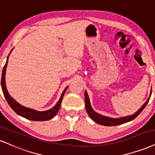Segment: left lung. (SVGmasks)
I'll return each instance as SVG.
<instances>
[{
	"label": "left lung",
	"mask_w": 155,
	"mask_h": 155,
	"mask_svg": "<svg viewBox=\"0 0 155 155\" xmlns=\"http://www.w3.org/2000/svg\"><path fill=\"white\" fill-rule=\"evenodd\" d=\"M152 95V91H151L150 96ZM150 98H148V100L144 103V104L139 109L137 110V111L134 114L131 116H125V117H121V118H109L107 117V116H104L101 115V114H97L96 112H95L94 110H93L92 107L91 106V104H90V101L88 95H87V91H85V108H86V110L88 114L90 117H91L95 122H96L97 124H101V125L103 126H107V127H110V126H117L120 125V124L127 123V122H129L130 121H132L133 119H134L137 116L140 114L141 112L144 110L145 106H147V103L150 101Z\"/></svg>",
	"instance_id": "8db88e82"
}]
</instances>
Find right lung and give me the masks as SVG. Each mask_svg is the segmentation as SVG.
<instances>
[{
	"label": "right lung",
	"instance_id": "obj_1",
	"mask_svg": "<svg viewBox=\"0 0 155 155\" xmlns=\"http://www.w3.org/2000/svg\"><path fill=\"white\" fill-rule=\"evenodd\" d=\"M8 58H7L6 62H5V64L4 65V67H3V72H2L1 87H2V91H3V95H4L8 104L9 106H11V108H12V109L14 110L17 114H18V115L22 116V117L24 118H27V119L32 120V121H47V120H49L51 119V118H54L55 115L57 114V112H58V110H60L61 103H62V101L63 99V96H64V93H65L66 90L68 89V87L64 90V91L62 92V95H61L60 100L58 101V102L57 103V104L55 105L52 108H51V109H49L48 110H46V111H37V110L31 109V108H26V107L23 106L19 104L18 103H17L13 98H11V95H9L8 92L6 87H5V70H6V68H7Z\"/></svg>",
	"mask_w": 155,
	"mask_h": 155
}]
</instances>
